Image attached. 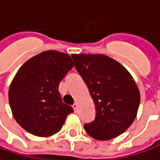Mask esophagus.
I'll use <instances>...</instances> for the list:
<instances>
[{"instance_id":"1","label":"esophagus","mask_w":160,"mask_h":160,"mask_svg":"<svg viewBox=\"0 0 160 160\" xmlns=\"http://www.w3.org/2000/svg\"><path fill=\"white\" fill-rule=\"evenodd\" d=\"M72 108H73V110H74V112H78V104H77L76 102L72 105Z\"/></svg>"}]
</instances>
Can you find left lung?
I'll return each instance as SVG.
<instances>
[{"label":"left lung","instance_id":"8db88e82","mask_svg":"<svg viewBox=\"0 0 160 160\" xmlns=\"http://www.w3.org/2000/svg\"><path fill=\"white\" fill-rule=\"evenodd\" d=\"M72 58L96 106L95 119L84 125L86 132L99 141L120 135L134 122L140 103V92L132 75L102 54H72Z\"/></svg>","mask_w":160,"mask_h":160}]
</instances>
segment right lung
<instances>
[{"label": "right lung", "instance_id": "right-lung-1", "mask_svg": "<svg viewBox=\"0 0 160 160\" xmlns=\"http://www.w3.org/2000/svg\"><path fill=\"white\" fill-rule=\"evenodd\" d=\"M73 67L67 54L40 53L18 71L8 89V102L16 121L32 135L48 137L60 131L73 109L63 103L58 86Z\"/></svg>", "mask_w": 160, "mask_h": 160}]
</instances>
